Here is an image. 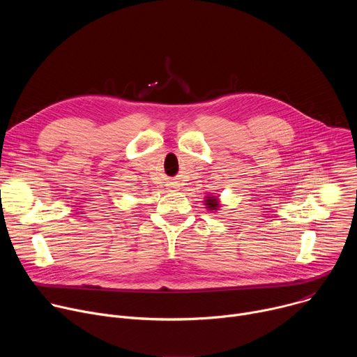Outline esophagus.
<instances>
[{
	"label": "esophagus",
	"instance_id": "1",
	"mask_svg": "<svg viewBox=\"0 0 357 357\" xmlns=\"http://www.w3.org/2000/svg\"><path fill=\"white\" fill-rule=\"evenodd\" d=\"M169 185H171L172 189H178V183H176V182H172V183H169Z\"/></svg>",
	"mask_w": 357,
	"mask_h": 357
}]
</instances>
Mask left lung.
Wrapping results in <instances>:
<instances>
[{
    "label": "left lung",
    "mask_w": 357,
    "mask_h": 357,
    "mask_svg": "<svg viewBox=\"0 0 357 357\" xmlns=\"http://www.w3.org/2000/svg\"><path fill=\"white\" fill-rule=\"evenodd\" d=\"M205 205H206V209H209V211H218V208H219V200H218V197L208 196V197L205 199Z\"/></svg>",
    "instance_id": "obj_1"
}]
</instances>
